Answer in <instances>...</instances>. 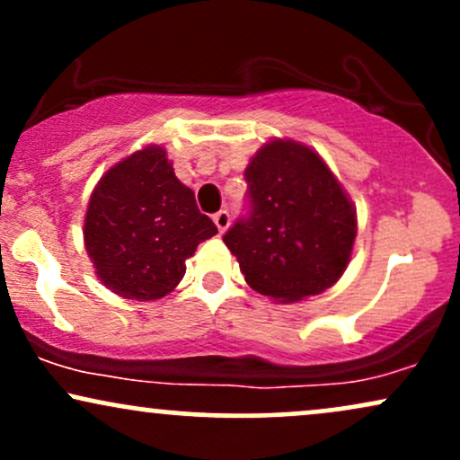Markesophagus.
I'll return each instance as SVG.
<instances>
[{"instance_id": "1", "label": "esophagus", "mask_w": 460, "mask_h": 460, "mask_svg": "<svg viewBox=\"0 0 460 460\" xmlns=\"http://www.w3.org/2000/svg\"><path fill=\"white\" fill-rule=\"evenodd\" d=\"M214 225L218 226V231H220V234H225V231H226V226L231 225V214L226 212V209H220L218 214H214Z\"/></svg>"}]
</instances>
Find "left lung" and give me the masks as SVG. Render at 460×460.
Returning <instances> with one entry per match:
<instances>
[{
  "label": "left lung",
  "instance_id": "8db88e82",
  "mask_svg": "<svg viewBox=\"0 0 460 460\" xmlns=\"http://www.w3.org/2000/svg\"><path fill=\"white\" fill-rule=\"evenodd\" d=\"M248 209L223 235L255 292L294 303L346 270L357 237L352 200L324 160L294 140L263 145L248 164Z\"/></svg>",
  "mask_w": 460,
  "mask_h": 460
}]
</instances>
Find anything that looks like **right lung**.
Segmentation results:
<instances>
[{"mask_svg": "<svg viewBox=\"0 0 460 460\" xmlns=\"http://www.w3.org/2000/svg\"><path fill=\"white\" fill-rule=\"evenodd\" d=\"M218 234L162 146L131 153L93 190L84 242L97 277L123 298L155 300L177 288L186 260Z\"/></svg>", "mask_w": 460, "mask_h": 460, "instance_id": "add662e5", "label": "right lung"}]
</instances>
